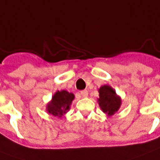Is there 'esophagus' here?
<instances>
[{"mask_svg":"<svg viewBox=\"0 0 160 160\" xmlns=\"http://www.w3.org/2000/svg\"><path fill=\"white\" fill-rule=\"evenodd\" d=\"M81 96L82 98H87L88 96V92L87 90H82L81 91V92H80Z\"/></svg>","mask_w":160,"mask_h":160,"instance_id":"1","label":"esophagus"}]
</instances>
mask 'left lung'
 I'll return each instance as SVG.
<instances>
[{
  "label": "left lung",
  "mask_w": 160,
  "mask_h": 160,
  "mask_svg": "<svg viewBox=\"0 0 160 160\" xmlns=\"http://www.w3.org/2000/svg\"><path fill=\"white\" fill-rule=\"evenodd\" d=\"M99 106L104 113L112 116L121 107V101L116 92L110 86L104 85L99 89Z\"/></svg>",
  "instance_id": "obj_1"
}]
</instances>
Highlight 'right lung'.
Instances as JSON below:
<instances>
[{
  "mask_svg": "<svg viewBox=\"0 0 160 160\" xmlns=\"http://www.w3.org/2000/svg\"><path fill=\"white\" fill-rule=\"evenodd\" d=\"M74 98L72 93H69L65 90L58 91L53 95L52 102L48 105L47 111L54 116L62 117L69 109V106Z\"/></svg>",
  "mask_w": 160,
  "mask_h": 160,
  "instance_id": "1",
  "label": "right lung"
}]
</instances>
